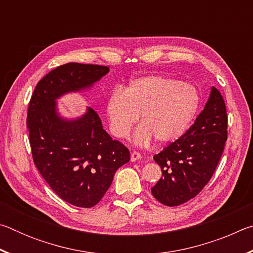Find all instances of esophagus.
<instances>
[{"mask_svg":"<svg viewBox=\"0 0 253 253\" xmlns=\"http://www.w3.org/2000/svg\"><path fill=\"white\" fill-rule=\"evenodd\" d=\"M140 158H142V155H140L138 152H136V151L131 152V154H130V161L131 162H136V161L140 160Z\"/></svg>","mask_w":253,"mask_h":253,"instance_id":"34e87169","label":"esophagus"}]
</instances>
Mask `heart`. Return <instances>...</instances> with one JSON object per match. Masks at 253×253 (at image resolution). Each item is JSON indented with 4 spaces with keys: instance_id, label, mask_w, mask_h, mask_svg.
Here are the masks:
<instances>
[{
    "instance_id": "1",
    "label": "heart",
    "mask_w": 253,
    "mask_h": 253,
    "mask_svg": "<svg viewBox=\"0 0 253 253\" xmlns=\"http://www.w3.org/2000/svg\"><path fill=\"white\" fill-rule=\"evenodd\" d=\"M200 96L193 84L165 76H145L131 80L123 90L115 88L107 100L111 134L126 138L132 126L142 123L134 135L137 145L156 138L173 143L185 134L199 109Z\"/></svg>"
}]
</instances>
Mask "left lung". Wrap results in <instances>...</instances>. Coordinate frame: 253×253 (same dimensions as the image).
<instances>
[{
    "label": "left lung",
    "mask_w": 253,
    "mask_h": 253,
    "mask_svg": "<svg viewBox=\"0 0 253 253\" xmlns=\"http://www.w3.org/2000/svg\"><path fill=\"white\" fill-rule=\"evenodd\" d=\"M228 116L221 92L212 87L204 109L181 138L154 160L162 178L152 187L158 202L177 207L195 198L215 170L228 138Z\"/></svg>",
    "instance_id": "left-lung-1"
}]
</instances>
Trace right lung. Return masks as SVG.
I'll return each mask as SVG.
<instances>
[{
	"label": "right lung",
	"instance_id": "obj_1",
	"mask_svg": "<svg viewBox=\"0 0 253 253\" xmlns=\"http://www.w3.org/2000/svg\"><path fill=\"white\" fill-rule=\"evenodd\" d=\"M108 71L105 66L77 62L60 66L38 83L29 104L27 126L34 164L55 193L75 207H95L130 155L102 128L90 107L69 121L59 116L55 100L90 88Z\"/></svg>",
	"mask_w": 253,
	"mask_h": 253
}]
</instances>
